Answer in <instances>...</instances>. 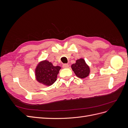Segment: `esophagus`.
<instances>
[{
	"mask_svg": "<svg viewBox=\"0 0 128 128\" xmlns=\"http://www.w3.org/2000/svg\"><path fill=\"white\" fill-rule=\"evenodd\" d=\"M62 67L64 68H67L69 67V64H64L62 65Z\"/></svg>",
	"mask_w": 128,
	"mask_h": 128,
	"instance_id": "34e87169",
	"label": "esophagus"
}]
</instances>
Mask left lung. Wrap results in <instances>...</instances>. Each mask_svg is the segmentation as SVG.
Masks as SVG:
<instances>
[{
  "instance_id": "obj_1",
  "label": "left lung",
  "mask_w": 128,
  "mask_h": 128,
  "mask_svg": "<svg viewBox=\"0 0 128 128\" xmlns=\"http://www.w3.org/2000/svg\"><path fill=\"white\" fill-rule=\"evenodd\" d=\"M72 68L75 75L80 78H84L90 74V68L83 59L77 60L75 64L72 65Z\"/></svg>"
}]
</instances>
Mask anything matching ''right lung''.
<instances>
[{"instance_id":"add662e5","label":"right lung","mask_w":128,"mask_h":128,"mask_svg":"<svg viewBox=\"0 0 128 128\" xmlns=\"http://www.w3.org/2000/svg\"><path fill=\"white\" fill-rule=\"evenodd\" d=\"M60 69V67L53 66L51 62L47 60L42 61L38 64L36 68V80L38 82L45 86H51L56 80Z\"/></svg>"}]
</instances>
